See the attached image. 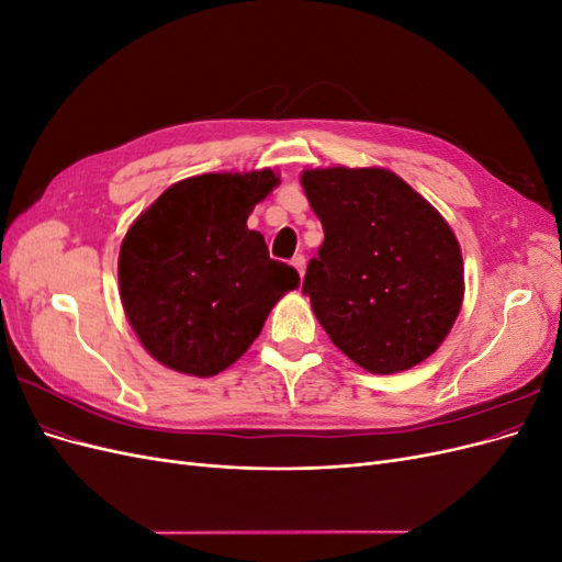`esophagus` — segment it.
Listing matches in <instances>:
<instances>
[{
	"label": "esophagus",
	"instance_id": "1",
	"mask_svg": "<svg viewBox=\"0 0 562 562\" xmlns=\"http://www.w3.org/2000/svg\"><path fill=\"white\" fill-rule=\"evenodd\" d=\"M291 265L297 269L300 277H304V267H307V260H304V255H295V258L291 260Z\"/></svg>",
	"mask_w": 562,
	"mask_h": 562
}]
</instances>
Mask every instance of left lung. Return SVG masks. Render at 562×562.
I'll use <instances>...</instances> for the list:
<instances>
[{
  "label": "left lung",
  "instance_id": "obj_1",
  "mask_svg": "<svg viewBox=\"0 0 562 562\" xmlns=\"http://www.w3.org/2000/svg\"><path fill=\"white\" fill-rule=\"evenodd\" d=\"M300 182L326 234L302 293L333 345L378 375L429 359L464 297L443 215L384 168H314Z\"/></svg>",
  "mask_w": 562,
  "mask_h": 562
}]
</instances>
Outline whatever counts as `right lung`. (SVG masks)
Returning a JSON list of instances; mask_svg holds the SVG:
<instances>
[{"mask_svg": "<svg viewBox=\"0 0 562 562\" xmlns=\"http://www.w3.org/2000/svg\"><path fill=\"white\" fill-rule=\"evenodd\" d=\"M274 171L187 178L151 203L119 250V295L143 347L166 368L211 378L260 335L300 277L271 260L246 220Z\"/></svg>", "mask_w": 562, "mask_h": 562, "instance_id": "obj_1", "label": "right lung"}]
</instances>
